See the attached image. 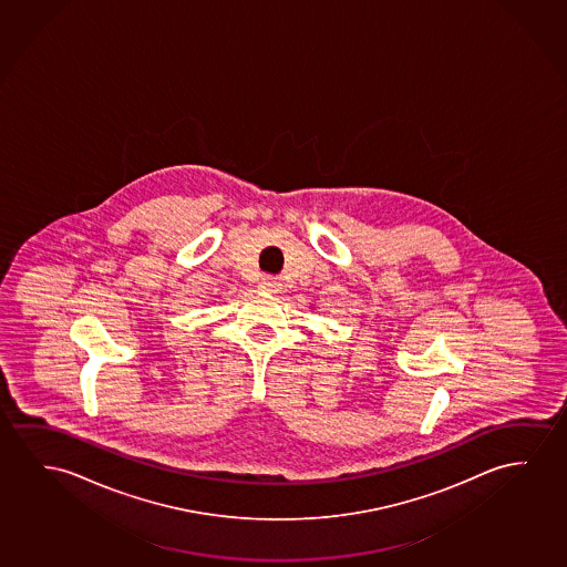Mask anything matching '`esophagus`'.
Here are the masks:
<instances>
[{"label": "esophagus", "instance_id": "1", "mask_svg": "<svg viewBox=\"0 0 567 567\" xmlns=\"http://www.w3.org/2000/svg\"><path fill=\"white\" fill-rule=\"evenodd\" d=\"M259 288L267 290V292H275V290H279V282L271 279V277H265V279H261V282H259Z\"/></svg>", "mask_w": 567, "mask_h": 567}]
</instances>
